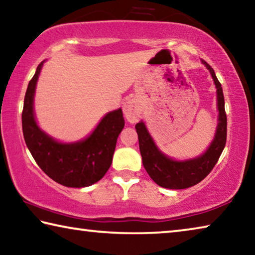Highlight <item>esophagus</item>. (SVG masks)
Returning <instances> with one entry per match:
<instances>
[{"mask_svg":"<svg viewBox=\"0 0 255 255\" xmlns=\"http://www.w3.org/2000/svg\"><path fill=\"white\" fill-rule=\"evenodd\" d=\"M124 114L128 122L135 123L139 118L140 108L137 105L136 101H133L132 99H129V100L124 103Z\"/></svg>","mask_w":255,"mask_h":255,"instance_id":"34e87169","label":"esophagus"}]
</instances>
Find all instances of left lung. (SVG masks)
I'll return each instance as SVG.
<instances>
[{"mask_svg": "<svg viewBox=\"0 0 255 255\" xmlns=\"http://www.w3.org/2000/svg\"><path fill=\"white\" fill-rule=\"evenodd\" d=\"M201 62L209 70L216 88H217V103L219 110V123L217 130H216L215 139L204 155L185 162L173 161L157 149L144 123H138L135 126L138 133L143 165L154 182L162 188L178 190L190 188L199 183L214 169L226 145L227 117L222 84L216 76L213 67L204 59H201Z\"/></svg>", "mask_w": 255, "mask_h": 255, "instance_id": "8db88e82", "label": "left lung"}]
</instances>
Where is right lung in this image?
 <instances>
[{
    "instance_id": "right-lung-1",
    "label": "right lung",
    "mask_w": 255,
    "mask_h": 255,
    "mask_svg": "<svg viewBox=\"0 0 255 255\" xmlns=\"http://www.w3.org/2000/svg\"><path fill=\"white\" fill-rule=\"evenodd\" d=\"M42 66L28 84L22 110V131L34 161L55 182L70 188L89 187L107 173L112 163L119 133L125 126L122 109L105 116L86 139L74 144H60L37 126L33 116L34 88Z\"/></svg>"
}]
</instances>
